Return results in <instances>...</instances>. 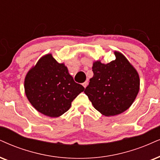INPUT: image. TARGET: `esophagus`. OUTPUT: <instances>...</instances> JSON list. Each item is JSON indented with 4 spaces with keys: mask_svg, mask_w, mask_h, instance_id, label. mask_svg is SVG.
I'll return each mask as SVG.
<instances>
[{
    "mask_svg": "<svg viewBox=\"0 0 160 160\" xmlns=\"http://www.w3.org/2000/svg\"><path fill=\"white\" fill-rule=\"evenodd\" d=\"M82 86H83V87L85 88H86V87L88 86V82H83V83H82Z\"/></svg>",
    "mask_w": 160,
    "mask_h": 160,
    "instance_id": "esophagus-1",
    "label": "esophagus"
}]
</instances>
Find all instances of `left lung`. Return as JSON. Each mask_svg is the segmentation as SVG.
<instances>
[{"label":"left lung","instance_id":"8db88e82","mask_svg":"<svg viewBox=\"0 0 160 160\" xmlns=\"http://www.w3.org/2000/svg\"><path fill=\"white\" fill-rule=\"evenodd\" d=\"M107 64L100 60L93 63L94 76L84 92L95 109L105 116H114L126 111L139 90L137 70L120 52Z\"/></svg>","mask_w":160,"mask_h":160}]
</instances>
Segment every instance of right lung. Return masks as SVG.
Masks as SVG:
<instances>
[{"mask_svg": "<svg viewBox=\"0 0 160 160\" xmlns=\"http://www.w3.org/2000/svg\"><path fill=\"white\" fill-rule=\"evenodd\" d=\"M24 88L32 106L50 117L67 112L72 101L85 89L74 82L64 63L57 62L51 54L42 57L28 72Z\"/></svg>", "mask_w": 160, "mask_h": 160, "instance_id": "1", "label": "right lung"}]
</instances>
